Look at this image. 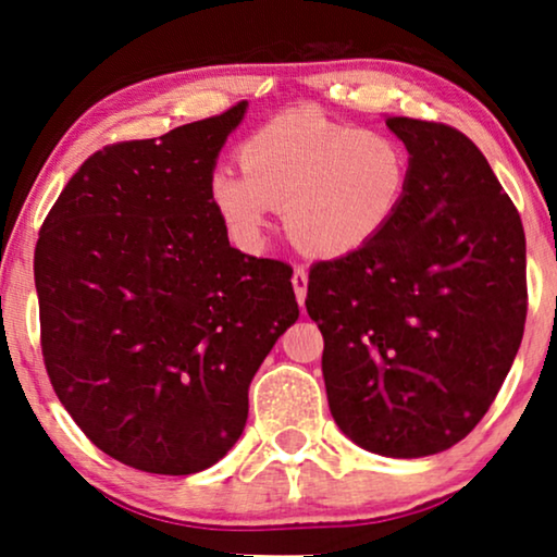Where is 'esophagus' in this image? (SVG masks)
Segmentation results:
<instances>
[{
  "label": "esophagus",
  "mask_w": 557,
  "mask_h": 557,
  "mask_svg": "<svg viewBox=\"0 0 557 557\" xmlns=\"http://www.w3.org/2000/svg\"><path fill=\"white\" fill-rule=\"evenodd\" d=\"M292 284H294V294H296V301L304 304L307 299V286H309V273L301 269V265H296L294 269V276H292Z\"/></svg>",
  "instance_id": "1"
}]
</instances>
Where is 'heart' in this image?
Wrapping results in <instances>:
<instances>
[{"instance_id": "1", "label": "heart", "mask_w": 557, "mask_h": 557, "mask_svg": "<svg viewBox=\"0 0 557 557\" xmlns=\"http://www.w3.org/2000/svg\"><path fill=\"white\" fill-rule=\"evenodd\" d=\"M243 174L215 166L212 210L243 248H258L271 208L304 253L339 258L377 240L400 215L413 182L408 144L385 128L292 111L253 128L238 147Z\"/></svg>"}]
</instances>
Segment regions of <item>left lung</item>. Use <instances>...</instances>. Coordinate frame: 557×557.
<instances>
[{
  "mask_svg": "<svg viewBox=\"0 0 557 557\" xmlns=\"http://www.w3.org/2000/svg\"><path fill=\"white\" fill-rule=\"evenodd\" d=\"M413 154L395 223L309 271L326 400L364 451L418 459L459 444L497 398L524 332L520 212L456 128L385 119Z\"/></svg>",
  "mask_w": 557,
  "mask_h": 557,
  "instance_id": "1",
  "label": "left lung"
}]
</instances>
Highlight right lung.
I'll list each match as a JSON object with an SVG mask.
<instances>
[{
  "instance_id": "obj_1",
  "label": "right lung",
  "mask_w": 557,
  "mask_h": 557,
  "mask_svg": "<svg viewBox=\"0 0 557 557\" xmlns=\"http://www.w3.org/2000/svg\"><path fill=\"white\" fill-rule=\"evenodd\" d=\"M246 101L81 164L35 248L55 395L126 467L195 474L240 438L248 387L299 319L292 265L240 253L208 180Z\"/></svg>"
}]
</instances>
